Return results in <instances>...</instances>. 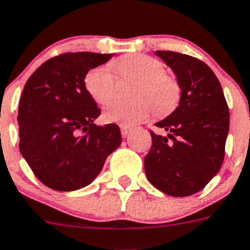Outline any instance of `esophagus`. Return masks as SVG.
Returning a JSON list of instances; mask_svg holds the SVG:
<instances>
[{
  "label": "esophagus",
  "instance_id": "esophagus-1",
  "mask_svg": "<svg viewBox=\"0 0 250 250\" xmlns=\"http://www.w3.org/2000/svg\"><path fill=\"white\" fill-rule=\"evenodd\" d=\"M119 127H121L122 135H123V136H128L129 135V132H131V127H128V125H121Z\"/></svg>",
  "mask_w": 250,
  "mask_h": 250
}]
</instances>
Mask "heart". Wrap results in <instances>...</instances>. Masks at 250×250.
Segmentation results:
<instances>
[{"mask_svg": "<svg viewBox=\"0 0 250 250\" xmlns=\"http://www.w3.org/2000/svg\"><path fill=\"white\" fill-rule=\"evenodd\" d=\"M113 67L125 79L138 81L133 103H109L103 118L108 123L125 125L145 121L154 109L156 114L170 112L179 99V86L165 73L164 64L147 54H127L113 62ZM85 87L98 104H106L115 90V76L108 64L93 68L85 77Z\"/></svg>", "mask_w": 250, "mask_h": 250, "instance_id": "b5f03b06", "label": "heart"}]
</instances>
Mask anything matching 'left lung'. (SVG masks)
I'll return each mask as SVG.
<instances>
[{
	"label": "left lung",
	"mask_w": 250,
	"mask_h": 250,
	"mask_svg": "<svg viewBox=\"0 0 250 250\" xmlns=\"http://www.w3.org/2000/svg\"><path fill=\"white\" fill-rule=\"evenodd\" d=\"M155 53L173 70L182 94L177 109L155 123L167 135L150 132L152 146L145 157V171L165 194L190 196L203 189L222 165L230 123L228 103L205 62L170 50Z\"/></svg>",
	"instance_id": "obj_1"
}]
</instances>
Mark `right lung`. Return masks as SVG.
Returning a JSON list of instances; mask_svg holds the SVG:
<instances>
[{"instance_id": "obj_1", "label": "right lung", "mask_w": 250, "mask_h": 250, "mask_svg": "<svg viewBox=\"0 0 250 250\" xmlns=\"http://www.w3.org/2000/svg\"><path fill=\"white\" fill-rule=\"evenodd\" d=\"M113 54L77 52L48 60L29 77L19 104L20 152L35 177L54 190L89 186L122 142L117 125H95L100 109L86 73Z\"/></svg>"}]
</instances>
